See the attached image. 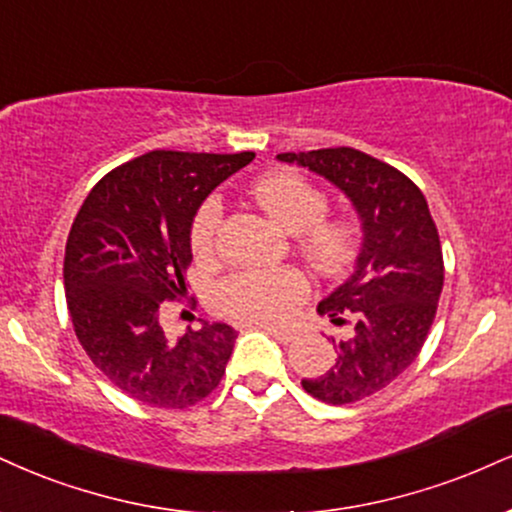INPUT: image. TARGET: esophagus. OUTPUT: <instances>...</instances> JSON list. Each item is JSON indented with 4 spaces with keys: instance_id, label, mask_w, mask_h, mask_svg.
<instances>
[{
    "instance_id": "esophagus-1",
    "label": "esophagus",
    "mask_w": 512,
    "mask_h": 512,
    "mask_svg": "<svg viewBox=\"0 0 512 512\" xmlns=\"http://www.w3.org/2000/svg\"><path fill=\"white\" fill-rule=\"evenodd\" d=\"M260 329L267 331V334H272L274 338H279V341H291L293 338L291 329H281V326H274V324H260Z\"/></svg>"
}]
</instances>
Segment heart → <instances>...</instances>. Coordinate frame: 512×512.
Here are the masks:
<instances>
[{
  "label": "heart",
  "mask_w": 512,
  "mask_h": 512,
  "mask_svg": "<svg viewBox=\"0 0 512 512\" xmlns=\"http://www.w3.org/2000/svg\"><path fill=\"white\" fill-rule=\"evenodd\" d=\"M255 200L276 224L300 233L307 260L319 272H338L355 248V224L346 219H324L329 202L315 183L295 171H274L262 176L252 188ZM221 200L207 197L197 207L190 226V245L197 257L212 255L221 224ZM307 281L295 269H248L219 281L214 305L224 317L236 322H281L305 300Z\"/></svg>",
  "instance_id": "obj_1"
}]
</instances>
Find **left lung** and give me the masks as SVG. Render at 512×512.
<instances>
[{"mask_svg":"<svg viewBox=\"0 0 512 512\" xmlns=\"http://www.w3.org/2000/svg\"><path fill=\"white\" fill-rule=\"evenodd\" d=\"M276 159L326 178L360 219L353 274L317 305L334 324L350 322V336L334 343L329 372L300 381L322 403H355L403 374L427 341L443 288L439 233L422 190L365 152L329 147Z\"/></svg>","mask_w":512,"mask_h":512,"instance_id":"obj_1","label":"left lung"}]
</instances>
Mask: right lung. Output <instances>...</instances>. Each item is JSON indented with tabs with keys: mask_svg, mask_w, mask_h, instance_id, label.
Wrapping results in <instances>:
<instances>
[{
	"mask_svg": "<svg viewBox=\"0 0 512 512\" xmlns=\"http://www.w3.org/2000/svg\"><path fill=\"white\" fill-rule=\"evenodd\" d=\"M252 159L147 152L109 171L73 219L64 257L73 329L92 365L140 403L183 410L224 377L236 329L200 319L197 329L169 336L162 303L186 295L197 207Z\"/></svg>",
	"mask_w": 512,
	"mask_h": 512,
	"instance_id": "obj_1",
	"label": "right lung"
}]
</instances>
